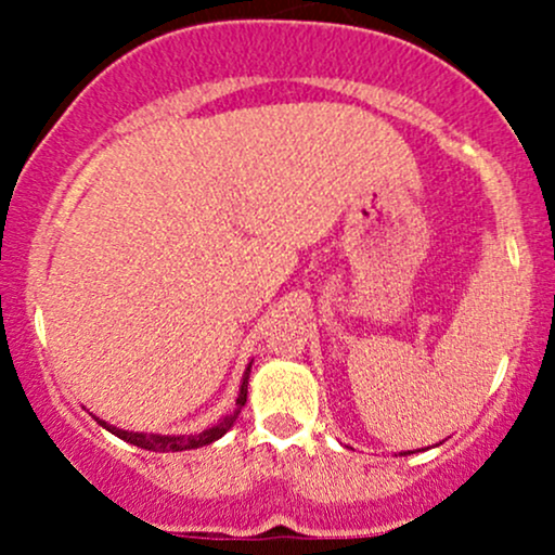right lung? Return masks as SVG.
Masks as SVG:
<instances>
[{"mask_svg":"<svg viewBox=\"0 0 555 555\" xmlns=\"http://www.w3.org/2000/svg\"><path fill=\"white\" fill-rule=\"evenodd\" d=\"M247 378H250V367H247L245 378H242V386H240V397H237V410H234V415H227L221 423H216L214 428L197 433V436H143V433H127V430H119L114 428V425H106L104 420H99L101 425H104L106 430H112L114 436L122 438V441L132 443V446H140V449H154V451H184V449H197V446H206V443H214L216 438H221L224 433L232 428L234 420H237L240 410L245 406L247 401Z\"/></svg>","mask_w":555,"mask_h":555,"instance_id":"right-lung-1","label":"right lung"}]
</instances>
